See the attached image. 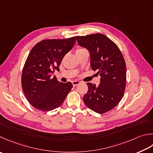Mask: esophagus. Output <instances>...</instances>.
Here are the masks:
<instances>
[{
    "label": "esophagus",
    "mask_w": 153,
    "mask_h": 153,
    "mask_svg": "<svg viewBox=\"0 0 153 153\" xmlns=\"http://www.w3.org/2000/svg\"><path fill=\"white\" fill-rule=\"evenodd\" d=\"M79 83H80V82H79V81H74V82H72V84H73L74 87L77 86V85H79Z\"/></svg>",
    "instance_id": "obj_1"
}]
</instances>
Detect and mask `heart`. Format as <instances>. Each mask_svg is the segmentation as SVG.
Here are the masks:
<instances>
[{"mask_svg": "<svg viewBox=\"0 0 153 153\" xmlns=\"http://www.w3.org/2000/svg\"><path fill=\"white\" fill-rule=\"evenodd\" d=\"M87 50L84 48H77L76 50V53H79V52H84V51H86Z\"/></svg>", "mask_w": 153, "mask_h": 153, "instance_id": "heart-1", "label": "heart"}]
</instances>
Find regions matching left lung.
<instances>
[{
    "mask_svg": "<svg viewBox=\"0 0 153 153\" xmlns=\"http://www.w3.org/2000/svg\"><path fill=\"white\" fill-rule=\"evenodd\" d=\"M79 46L89 50L91 67L101 76L96 87L87 83L88 91L83 97L86 106L98 113L114 108L123 97L126 86V64L117 44L105 35L94 34L76 36Z\"/></svg>",
    "mask_w": 153,
    "mask_h": 153,
    "instance_id": "8db88e82",
    "label": "left lung"
}]
</instances>
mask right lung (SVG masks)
Instances as JSON below:
<instances>
[{
    "label": "right lung",
    "mask_w": 153,
    "mask_h": 153,
    "mask_svg": "<svg viewBox=\"0 0 153 153\" xmlns=\"http://www.w3.org/2000/svg\"><path fill=\"white\" fill-rule=\"evenodd\" d=\"M76 37L47 39L32 48L27 57L22 74V88L32 105L42 111L58 108L73 88L71 82H58L52 77L59 70L64 56L72 48Z\"/></svg>",
    "instance_id": "obj_1"
}]
</instances>
